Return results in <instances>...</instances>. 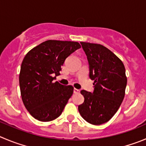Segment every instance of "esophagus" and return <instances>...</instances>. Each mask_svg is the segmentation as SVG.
Instances as JSON below:
<instances>
[{"label": "esophagus", "mask_w": 146, "mask_h": 146, "mask_svg": "<svg viewBox=\"0 0 146 146\" xmlns=\"http://www.w3.org/2000/svg\"><path fill=\"white\" fill-rule=\"evenodd\" d=\"M73 92H74V94H78L80 92V91L78 89H77V88H74L73 89Z\"/></svg>", "instance_id": "esophagus-1"}]
</instances>
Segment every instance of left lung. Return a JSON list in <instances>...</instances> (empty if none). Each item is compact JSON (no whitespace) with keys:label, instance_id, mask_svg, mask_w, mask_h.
Wrapping results in <instances>:
<instances>
[{"label":"left lung","instance_id":"left-lung-1","mask_svg":"<svg viewBox=\"0 0 146 146\" xmlns=\"http://www.w3.org/2000/svg\"><path fill=\"white\" fill-rule=\"evenodd\" d=\"M89 65V78L94 81L92 93L82 90L84 102L78 111L88 123L99 125L108 122L117 111L125 97V68L111 51L99 44L81 42Z\"/></svg>","mask_w":146,"mask_h":146}]
</instances>
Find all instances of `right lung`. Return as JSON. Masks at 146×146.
<instances>
[{"mask_svg":"<svg viewBox=\"0 0 146 146\" xmlns=\"http://www.w3.org/2000/svg\"><path fill=\"white\" fill-rule=\"evenodd\" d=\"M79 48L77 42L47 40L26 54L20 70V90L26 109L35 119L49 122L62 114L73 87L53 81L65 59Z\"/></svg>","mask_w":146,"mask_h":146,"instance_id":"obj_1","label":"right lung"}]
</instances>
